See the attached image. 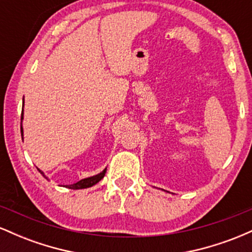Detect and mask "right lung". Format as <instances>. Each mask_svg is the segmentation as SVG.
<instances>
[{"mask_svg": "<svg viewBox=\"0 0 252 252\" xmlns=\"http://www.w3.org/2000/svg\"><path fill=\"white\" fill-rule=\"evenodd\" d=\"M22 120H24V110H22V112H21V122H22ZM22 134H24V131H22V126H21V136H22ZM39 172L41 173V174H43V173L40 169H39ZM105 173H106V169H104L102 173H99V174L90 176V178H86V179H83V180L78 181L73 185H70V186H67V187H68V189H88V187L94 186V185H96L97 182H99L100 180H102V179L104 178V175H105Z\"/></svg>", "mask_w": 252, "mask_h": 252, "instance_id": "add662e5", "label": "right lung"}]
</instances>
